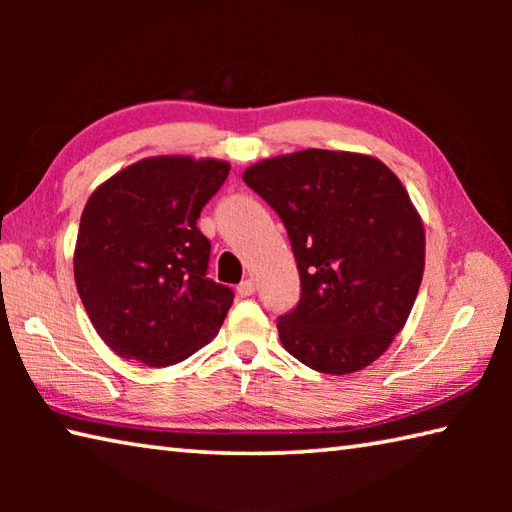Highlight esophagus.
Segmentation results:
<instances>
[{
	"label": "esophagus",
	"instance_id": "34e87169",
	"mask_svg": "<svg viewBox=\"0 0 512 512\" xmlns=\"http://www.w3.org/2000/svg\"><path fill=\"white\" fill-rule=\"evenodd\" d=\"M237 293H239L241 298L253 296V293H255V282H253V280H244V282H241L239 287H237Z\"/></svg>",
	"mask_w": 512,
	"mask_h": 512
}]
</instances>
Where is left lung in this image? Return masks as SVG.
I'll use <instances>...</instances> for the list:
<instances>
[{"label": "left lung", "mask_w": 512, "mask_h": 512, "mask_svg": "<svg viewBox=\"0 0 512 512\" xmlns=\"http://www.w3.org/2000/svg\"><path fill=\"white\" fill-rule=\"evenodd\" d=\"M244 183L280 214L300 302L277 320L284 350L350 375L384 354L424 273V225L400 178L372 155L307 149L250 164Z\"/></svg>", "instance_id": "1"}]
</instances>
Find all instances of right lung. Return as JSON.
<instances>
[{
    "instance_id": "add662e5",
    "label": "right lung",
    "mask_w": 512,
    "mask_h": 512,
    "mask_svg": "<svg viewBox=\"0 0 512 512\" xmlns=\"http://www.w3.org/2000/svg\"><path fill=\"white\" fill-rule=\"evenodd\" d=\"M230 164L155 155L94 189L74 248V282L112 352L142 366L185 361L210 343L232 305L207 280L210 241L196 228Z\"/></svg>"
}]
</instances>
